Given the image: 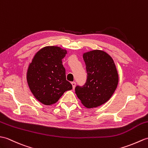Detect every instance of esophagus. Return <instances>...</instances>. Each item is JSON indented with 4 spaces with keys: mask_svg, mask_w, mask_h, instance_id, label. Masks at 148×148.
Masks as SVG:
<instances>
[{
    "mask_svg": "<svg viewBox=\"0 0 148 148\" xmlns=\"http://www.w3.org/2000/svg\"><path fill=\"white\" fill-rule=\"evenodd\" d=\"M71 84H72V85H73V89H74V88H75V81H73V82H71Z\"/></svg>",
    "mask_w": 148,
    "mask_h": 148,
    "instance_id": "obj_1",
    "label": "esophagus"
}]
</instances>
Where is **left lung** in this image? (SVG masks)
<instances>
[{
	"label": "left lung",
	"instance_id": "8db88e82",
	"mask_svg": "<svg viewBox=\"0 0 148 148\" xmlns=\"http://www.w3.org/2000/svg\"><path fill=\"white\" fill-rule=\"evenodd\" d=\"M87 73L84 85H77L75 91L86 107L93 108L105 103L115 92L119 75L112 58L101 50L83 55Z\"/></svg>",
	"mask_w": 148,
	"mask_h": 148
}]
</instances>
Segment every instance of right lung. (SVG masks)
Here are the masks:
<instances>
[{"label": "right lung", "mask_w": 148, "mask_h": 148, "mask_svg": "<svg viewBox=\"0 0 148 148\" xmlns=\"http://www.w3.org/2000/svg\"><path fill=\"white\" fill-rule=\"evenodd\" d=\"M66 53L60 47H45L38 51L29 64L27 83L35 97L44 105L55 103L65 91L73 89L66 80L62 61Z\"/></svg>", "instance_id": "1"}]
</instances>
